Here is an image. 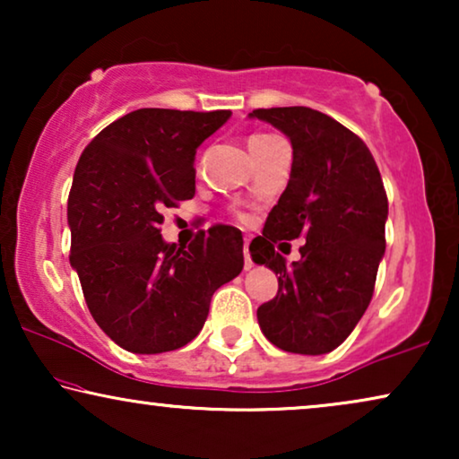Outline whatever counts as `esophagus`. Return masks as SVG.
<instances>
[{"label":"esophagus","mask_w":459,"mask_h":459,"mask_svg":"<svg viewBox=\"0 0 459 459\" xmlns=\"http://www.w3.org/2000/svg\"><path fill=\"white\" fill-rule=\"evenodd\" d=\"M248 244H250L248 238H244V269H250V267H253V259H250Z\"/></svg>","instance_id":"esophagus-1"}]
</instances>
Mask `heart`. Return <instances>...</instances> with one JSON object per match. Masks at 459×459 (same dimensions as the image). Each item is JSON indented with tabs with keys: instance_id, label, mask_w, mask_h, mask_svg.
Segmentation results:
<instances>
[{
	"instance_id": "1",
	"label": "heart",
	"mask_w": 459,
	"mask_h": 459,
	"mask_svg": "<svg viewBox=\"0 0 459 459\" xmlns=\"http://www.w3.org/2000/svg\"><path fill=\"white\" fill-rule=\"evenodd\" d=\"M278 142H281L278 135L253 134L248 137V150H250V154H256V152H261V150H265L272 146V143H278Z\"/></svg>"
}]
</instances>
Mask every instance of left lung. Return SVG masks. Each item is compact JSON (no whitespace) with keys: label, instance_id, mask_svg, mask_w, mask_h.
<instances>
[{"label":"left lung","instance_id":"left-lung-1","mask_svg":"<svg viewBox=\"0 0 459 459\" xmlns=\"http://www.w3.org/2000/svg\"><path fill=\"white\" fill-rule=\"evenodd\" d=\"M292 143L290 179L250 256L278 275V294L256 309L272 344L324 355L344 342L366 313L385 256L388 200L372 152L334 118L307 106L248 115ZM303 235L301 259L286 266L274 244Z\"/></svg>","mask_w":459,"mask_h":459}]
</instances>
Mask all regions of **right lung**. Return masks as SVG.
Segmentation results:
<instances>
[{"mask_svg":"<svg viewBox=\"0 0 459 459\" xmlns=\"http://www.w3.org/2000/svg\"><path fill=\"white\" fill-rule=\"evenodd\" d=\"M230 110L140 108L90 142L68 194L71 265L96 324L131 353L198 336L212 292L244 267L242 231L215 225L190 247L162 240V211L196 192V148Z\"/></svg>","mask_w":459,"mask_h":459,"instance_id":"right-lung-1","label":"right lung"}]
</instances>
